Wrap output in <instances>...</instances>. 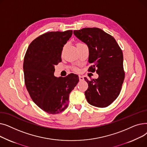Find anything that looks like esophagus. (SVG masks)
<instances>
[{"instance_id": "1", "label": "esophagus", "mask_w": 147, "mask_h": 147, "mask_svg": "<svg viewBox=\"0 0 147 147\" xmlns=\"http://www.w3.org/2000/svg\"><path fill=\"white\" fill-rule=\"evenodd\" d=\"M79 80L80 81H83V80H84V78L83 76H79Z\"/></svg>"}]
</instances>
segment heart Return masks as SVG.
<instances>
[{"mask_svg":"<svg viewBox=\"0 0 147 147\" xmlns=\"http://www.w3.org/2000/svg\"><path fill=\"white\" fill-rule=\"evenodd\" d=\"M75 69H76V68H75Z\"/></svg>","mask_w":147,"mask_h":147,"instance_id":"heart-1","label":"heart"}]
</instances>
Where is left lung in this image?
I'll return each instance as SVG.
<instances>
[{"label":"left lung","mask_w":147,"mask_h":147,"mask_svg":"<svg viewBox=\"0 0 147 147\" xmlns=\"http://www.w3.org/2000/svg\"><path fill=\"white\" fill-rule=\"evenodd\" d=\"M73 33L88 46L89 63L93 64L88 70L99 76L91 80L84 78L87 101L96 107H107L119 95L125 79L122 51L115 38L100 28H84Z\"/></svg>","instance_id":"8db88e82"}]
</instances>
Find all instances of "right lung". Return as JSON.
<instances>
[{
  "instance_id": "1",
  "label": "right lung",
  "mask_w": 147,
  "mask_h": 147,
  "mask_svg": "<svg viewBox=\"0 0 147 147\" xmlns=\"http://www.w3.org/2000/svg\"><path fill=\"white\" fill-rule=\"evenodd\" d=\"M72 30L48 32L32 41L23 64L26 88L33 102L49 114H55L68 107L69 95L79 82L78 76H54L55 65L61 62V53Z\"/></svg>"
}]
</instances>
